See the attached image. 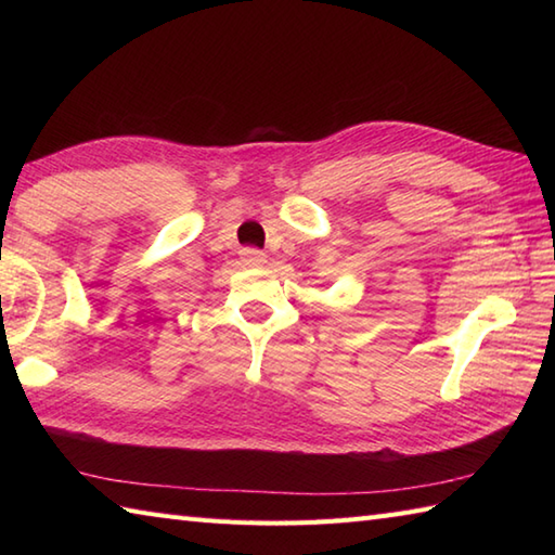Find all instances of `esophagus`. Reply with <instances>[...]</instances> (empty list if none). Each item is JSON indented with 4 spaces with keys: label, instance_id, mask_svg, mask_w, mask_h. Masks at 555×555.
<instances>
[{
    "label": "esophagus",
    "instance_id": "obj_1",
    "mask_svg": "<svg viewBox=\"0 0 555 555\" xmlns=\"http://www.w3.org/2000/svg\"><path fill=\"white\" fill-rule=\"evenodd\" d=\"M241 257L245 259V262H253V264H259V262H264V259H267V255L262 250H257V247H243Z\"/></svg>",
    "mask_w": 555,
    "mask_h": 555
}]
</instances>
